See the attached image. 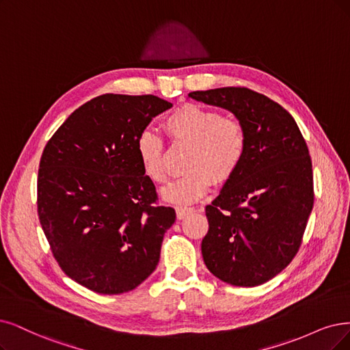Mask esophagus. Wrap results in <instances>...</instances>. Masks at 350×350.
<instances>
[{
	"label": "esophagus",
	"mask_w": 350,
	"mask_h": 350,
	"mask_svg": "<svg viewBox=\"0 0 350 350\" xmlns=\"http://www.w3.org/2000/svg\"><path fill=\"white\" fill-rule=\"evenodd\" d=\"M193 212H195V209H190V208H176L177 219H185V217H187L189 215H191Z\"/></svg>",
	"instance_id": "34e87169"
}]
</instances>
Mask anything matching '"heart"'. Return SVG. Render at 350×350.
<instances>
[{"label":"heart","mask_w":350,"mask_h":350,"mask_svg":"<svg viewBox=\"0 0 350 350\" xmlns=\"http://www.w3.org/2000/svg\"><path fill=\"white\" fill-rule=\"evenodd\" d=\"M173 142L190 146L185 168L187 173L168 185L161 196L165 202L187 206L208 195L213 178L226 183L235 176L247 154V133L237 118L198 103H185L164 120ZM135 152L142 173L154 183H164V142L152 129H142L135 141Z\"/></svg>","instance_id":"heart-1"}]
</instances>
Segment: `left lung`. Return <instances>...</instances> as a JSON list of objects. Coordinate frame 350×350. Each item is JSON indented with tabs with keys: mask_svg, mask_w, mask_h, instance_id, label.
<instances>
[{
	"mask_svg": "<svg viewBox=\"0 0 350 350\" xmlns=\"http://www.w3.org/2000/svg\"><path fill=\"white\" fill-rule=\"evenodd\" d=\"M189 98L234 113L248 142L238 172L206 206L203 261L232 286H260L300 250L314 203L307 144L280 103L248 88L196 90Z\"/></svg>",
	"mask_w": 350,
	"mask_h": 350,
	"instance_id": "1",
	"label": "left lung"
}]
</instances>
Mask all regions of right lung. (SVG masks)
Segmentation results:
<instances>
[{
  "label": "right lung",
  "instance_id": "obj_1",
  "mask_svg": "<svg viewBox=\"0 0 350 350\" xmlns=\"http://www.w3.org/2000/svg\"><path fill=\"white\" fill-rule=\"evenodd\" d=\"M172 107L154 95H100L70 113L44 147L40 225L63 273L95 293L131 291L160 261L176 212L157 204L135 141Z\"/></svg>",
  "mask_w": 350,
  "mask_h": 350
}]
</instances>
